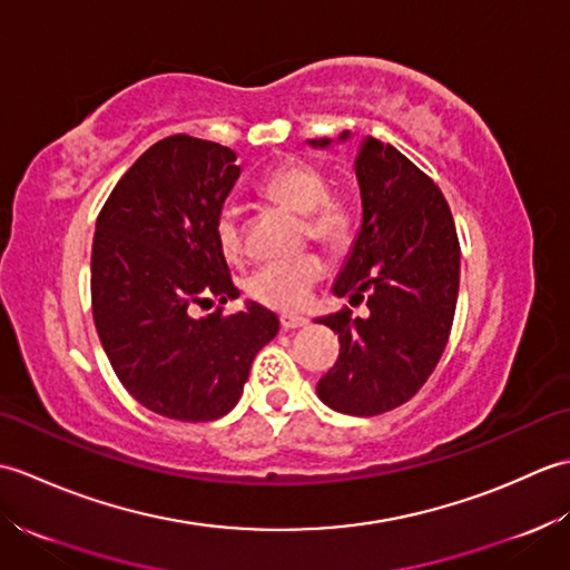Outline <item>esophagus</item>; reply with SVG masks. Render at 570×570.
Here are the masks:
<instances>
[{
  "mask_svg": "<svg viewBox=\"0 0 570 570\" xmlns=\"http://www.w3.org/2000/svg\"><path fill=\"white\" fill-rule=\"evenodd\" d=\"M278 323H282L284 331H298V328H306L308 318H304V316H282V318H278Z\"/></svg>",
  "mask_w": 570,
  "mask_h": 570,
  "instance_id": "34e87169",
  "label": "esophagus"
}]
</instances>
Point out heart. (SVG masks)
<instances>
[{
	"mask_svg": "<svg viewBox=\"0 0 570 570\" xmlns=\"http://www.w3.org/2000/svg\"><path fill=\"white\" fill-rule=\"evenodd\" d=\"M259 190L266 198L284 203L304 213L306 237L328 249H341L353 235V208L350 203L328 193V176L304 161H286L262 178ZM215 237L227 259L237 262L245 252V227L233 205H223L215 217ZM325 276V262L318 254H301L294 259L262 264L249 276L247 292L262 306L274 311H298L306 304L311 288Z\"/></svg>",
	"mask_w": 570,
	"mask_h": 570,
	"instance_id": "obj_1",
	"label": "heart"
}]
</instances>
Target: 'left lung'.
Listing matches in <instances>:
<instances>
[{"instance_id":"obj_1","label":"left lung","mask_w":570,"mask_h":570,"mask_svg":"<svg viewBox=\"0 0 570 570\" xmlns=\"http://www.w3.org/2000/svg\"><path fill=\"white\" fill-rule=\"evenodd\" d=\"M355 174L362 227L333 294L367 304V316L345 306L318 321L341 341L318 396L341 414L377 416L406 404L439 365L455 316L460 242L441 188L392 144L362 141Z\"/></svg>"}]
</instances>
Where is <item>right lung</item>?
<instances>
[{"label":"right lung","instance_id":"right-lung-1","mask_svg":"<svg viewBox=\"0 0 570 570\" xmlns=\"http://www.w3.org/2000/svg\"><path fill=\"white\" fill-rule=\"evenodd\" d=\"M223 144L174 135L144 151L98 215L92 318L125 390L154 414L215 421L233 409L254 355L278 333L259 304L193 318V306L239 296L215 217L239 176Z\"/></svg>","mask_w":570,"mask_h":570}]
</instances>
